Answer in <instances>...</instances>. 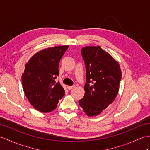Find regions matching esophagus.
<instances>
[{"label":"esophagus","mask_w":150,"mask_h":150,"mask_svg":"<svg viewBox=\"0 0 150 150\" xmlns=\"http://www.w3.org/2000/svg\"><path fill=\"white\" fill-rule=\"evenodd\" d=\"M76 87L75 85H73V86H67V88L69 90H71L72 89H74V88Z\"/></svg>","instance_id":"34e87169"}]
</instances>
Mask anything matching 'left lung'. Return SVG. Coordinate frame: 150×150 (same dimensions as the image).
Segmentation results:
<instances>
[{
	"instance_id": "obj_1",
	"label": "left lung",
	"mask_w": 150,
	"mask_h": 150,
	"mask_svg": "<svg viewBox=\"0 0 150 150\" xmlns=\"http://www.w3.org/2000/svg\"><path fill=\"white\" fill-rule=\"evenodd\" d=\"M81 51L86 69V83L85 96L78 103L83 111L92 117L100 115L115 99L122 71L118 62L100 46H85Z\"/></svg>"
}]
</instances>
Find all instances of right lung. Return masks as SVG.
Here are the masks:
<instances>
[{
	"label": "right lung",
	"instance_id": "add662e5",
	"mask_svg": "<svg viewBox=\"0 0 150 150\" xmlns=\"http://www.w3.org/2000/svg\"><path fill=\"white\" fill-rule=\"evenodd\" d=\"M69 46L42 50L34 54L25 64L21 76L25 96L30 104L42 112H49L57 107L65 90L54 79L59 75L60 60Z\"/></svg>",
	"mask_w": 150,
	"mask_h": 150
}]
</instances>
